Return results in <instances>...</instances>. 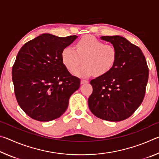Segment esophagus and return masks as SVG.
Segmentation results:
<instances>
[{
    "instance_id": "34e87169",
    "label": "esophagus",
    "mask_w": 159,
    "mask_h": 159,
    "mask_svg": "<svg viewBox=\"0 0 159 159\" xmlns=\"http://www.w3.org/2000/svg\"><path fill=\"white\" fill-rule=\"evenodd\" d=\"M88 81L87 80H84V79H82L81 80H80V83H81V84H84V83H88Z\"/></svg>"
}]
</instances>
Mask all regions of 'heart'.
Masks as SVG:
<instances>
[{
  "label": "heart",
  "instance_id": "1",
  "mask_svg": "<svg viewBox=\"0 0 159 159\" xmlns=\"http://www.w3.org/2000/svg\"><path fill=\"white\" fill-rule=\"evenodd\" d=\"M75 50L71 46L64 48L61 58L68 70L75 69L72 73L77 76L88 77L94 73L98 76H103L111 70L116 60L117 51L112 45L104 44L93 36H83L76 43Z\"/></svg>",
  "mask_w": 159,
  "mask_h": 159
}]
</instances>
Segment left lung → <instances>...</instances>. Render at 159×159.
I'll list each match as a JSON object with an SVG mask.
<instances>
[{"label": "left lung", "instance_id": "left-lung-1", "mask_svg": "<svg viewBox=\"0 0 159 159\" xmlns=\"http://www.w3.org/2000/svg\"><path fill=\"white\" fill-rule=\"evenodd\" d=\"M116 48L117 57L108 73L90 81L91 112L101 119L120 121L140 106L149 79L146 59L139 47L120 36H102Z\"/></svg>", "mask_w": 159, "mask_h": 159}]
</instances>
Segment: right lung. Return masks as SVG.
<instances>
[{
  "label": "right lung",
  "mask_w": 159,
  "mask_h": 159,
  "mask_svg": "<svg viewBox=\"0 0 159 159\" xmlns=\"http://www.w3.org/2000/svg\"><path fill=\"white\" fill-rule=\"evenodd\" d=\"M77 37L43 34L19 51L12 71L15 94L21 109L33 119L43 122L60 117L79 88L80 79L69 73L61 58L62 50Z\"/></svg>",
  "instance_id": "right-lung-1"
}]
</instances>
